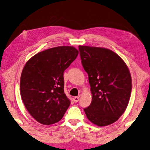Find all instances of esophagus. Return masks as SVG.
<instances>
[{"label": "esophagus", "instance_id": "34e87169", "mask_svg": "<svg viewBox=\"0 0 150 150\" xmlns=\"http://www.w3.org/2000/svg\"><path fill=\"white\" fill-rule=\"evenodd\" d=\"M79 100H80V98L78 96H76V97L73 98V101L74 102H78V101H79Z\"/></svg>", "mask_w": 150, "mask_h": 150}]
</instances>
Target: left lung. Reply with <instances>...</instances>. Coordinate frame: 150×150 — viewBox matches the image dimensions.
Returning a JSON list of instances; mask_svg holds the SVG:
<instances>
[{"label":"left lung","instance_id":"obj_1","mask_svg":"<svg viewBox=\"0 0 150 150\" xmlns=\"http://www.w3.org/2000/svg\"><path fill=\"white\" fill-rule=\"evenodd\" d=\"M83 68L88 73L92 102L84 112L98 126L116 122L128 105L132 77L124 61L111 50L79 46Z\"/></svg>","mask_w":150,"mask_h":150}]
</instances>
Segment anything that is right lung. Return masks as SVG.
<instances>
[{
	"mask_svg": "<svg viewBox=\"0 0 150 150\" xmlns=\"http://www.w3.org/2000/svg\"><path fill=\"white\" fill-rule=\"evenodd\" d=\"M78 54L73 46H58L37 53L24 65L20 83L21 98L29 114L39 123H57L69 107L63 75Z\"/></svg>",
	"mask_w": 150,
	"mask_h": 150,
	"instance_id": "add662e5",
	"label": "right lung"
}]
</instances>
